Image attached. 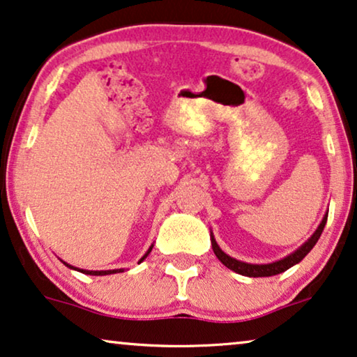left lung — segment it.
<instances>
[{
	"mask_svg": "<svg viewBox=\"0 0 357 357\" xmlns=\"http://www.w3.org/2000/svg\"><path fill=\"white\" fill-rule=\"evenodd\" d=\"M326 219H328V213L325 214L324 219H321L320 226L317 227V231L312 234V237L307 241L305 243H302V245L297 248L296 252H292L291 255H287L284 258H281V260L278 261H273V263H266V265H253V263H245V261H241V260H236V258L229 257L227 253H224L221 248H219L216 238L211 234V245H213V252L214 255L218 257V260L222 263L224 266H227L229 270L238 273V275L242 276H248V278H263V276H275V275H280V273L289 270L291 266H294L299 263L302 258H304L307 253H309L312 248L317 242H319V238L321 236V232H324V227L326 224Z\"/></svg>",
	"mask_w": 357,
	"mask_h": 357,
	"instance_id": "left-lung-1",
	"label": "left lung"
}]
</instances>
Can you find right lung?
<instances>
[{
	"label": "right lung",
	"mask_w": 357,
	"mask_h": 357,
	"mask_svg": "<svg viewBox=\"0 0 357 357\" xmlns=\"http://www.w3.org/2000/svg\"><path fill=\"white\" fill-rule=\"evenodd\" d=\"M151 250H153V245H151V247H149V250L144 253V255H143V258H141V260H139V263H141V261H143V260H144V258L149 255V252H151ZM61 261H63V260H61ZM63 263H65V265H66L68 268H71V270H77V271L84 273V275H92V276H105V275H114V273H120V271H123V268H120V270H107V271H91V270H79V268H75V266L68 265V263H66V261H63Z\"/></svg>",
	"instance_id": "obj_1"
}]
</instances>
